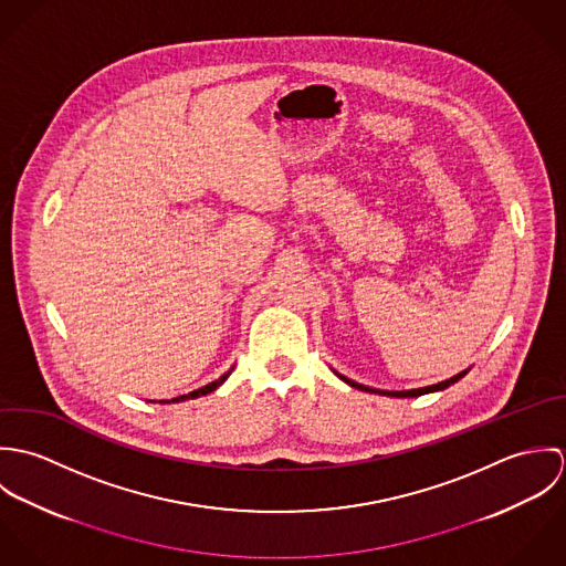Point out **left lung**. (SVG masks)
<instances>
[{
  "mask_svg": "<svg viewBox=\"0 0 566 566\" xmlns=\"http://www.w3.org/2000/svg\"><path fill=\"white\" fill-rule=\"evenodd\" d=\"M469 373V368L467 370H462V373H458L455 377H451V379H447V381H440V384H433V386H427V388H416V390H401V392H395V390H375V388H368V386H361V384H357V381H353V379H348V377H344V375H339V373H335L344 384H348L350 388H357V390H364V392H375V395H384V397H397V399H405V397H420V395H429V392H438V390H444V388H449V386H453V384H458L464 375Z\"/></svg>",
  "mask_w": 566,
  "mask_h": 566,
  "instance_id": "obj_1",
  "label": "left lung"
}]
</instances>
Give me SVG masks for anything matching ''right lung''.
Segmentation results:
<instances>
[{
	"mask_svg": "<svg viewBox=\"0 0 566 566\" xmlns=\"http://www.w3.org/2000/svg\"><path fill=\"white\" fill-rule=\"evenodd\" d=\"M231 373H233V368H231L229 373H224L220 379H216V381H211V384H207V386H202V388H198V390H193V392H189V395H180V397H176V399H171V401H161V403H180V401H189V399H198V397L211 395L213 390H218V388L229 379Z\"/></svg>",
	"mask_w": 566,
	"mask_h": 566,
	"instance_id": "right-lung-1",
	"label": "right lung"
}]
</instances>
